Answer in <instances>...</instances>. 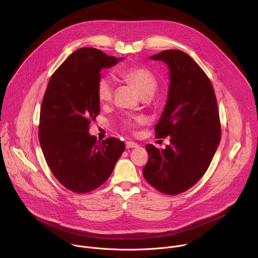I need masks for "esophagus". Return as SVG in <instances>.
<instances>
[{
  "label": "esophagus",
  "mask_w": 258,
  "mask_h": 258,
  "mask_svg": "<svg viewBox=\"0 0 258 258\" xmlns=\"http://www.w3.org/2000/svg\"><path fill=\"white\" fill-rule=\"evenodd\" d=\"M125 146H126L127 149L128 148H138V147H139V145L137 143H135V142H126Z\"/></svg>",
  "instance_id": "34e87169"
}]
</instances>
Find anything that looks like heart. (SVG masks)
Listing matches in <instances>:
<instances>
[{
  "mask_svg": "<svg viewBox=\"0 0 258 258\" xmlns=\"http://www.w3.org/2000/svg\"><path fill=\"white\" fill-rule=\"evenodd\" d=\"M121 77L126 81L130 85L135 87L140 95L145 98L149 99L154 96L157 91L158 83L153 73L144 67H130L124 69L121 72ZM114 90V83L111 78L102 77L97 84L96 93L97 98L101 103H106L111 100ZM143 119L141 117H135L133 119L124 120V126L127 128H132L135 125L141 123Z\"/></svg>",
  "mask_w": 258,
  "mask_h": 258,
  "instance_id": "1",
  "label": "heart"
}]
</instances>
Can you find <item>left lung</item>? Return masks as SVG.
Segmentation results:
<instances>
[{
  "label": "left lung",
  "mask_w": 258,
  "mask_h": 258,
  "mask_svg": "<svg viewBox=\"0 0 258 258\" xmlns=\"http://www.w3.org/2000/svg\"><path fill=\"white\" fill-rule=\"evenodd\" d=\"M169 69L166 104L157 138L170 137L159 150L146 145V180L159 192L176 195L193 187L207 170L220 141V122L212 85L201 67L186 53L165 50L150 57Z\"/></svg>",
  "instance_id": "1"
}]
</instances>
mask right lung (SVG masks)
I'll return each mask as SVG.
<instances>
[{
	"label": "right lung",
	"mask_w": 258,
	"mask_h": 258,
	"mask_svg": "<svg viewBox=\"0 0 258 258\" xmlns=\"http://www.w3.org/2000/svg\"><path fill=\"white\" fill-rule=\"evenodd\" d=\"M122 60L95 48H81L59 66L48 84L39 139L53 174L75 193L100 187L125 149L124 143L116 138L100 142L89 133L91 120L100 113L96 93L100 72Z\"/></svg>",
	"instance_id": "add662e5"
}]
</instances>
